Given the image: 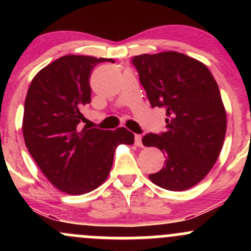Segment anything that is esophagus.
Here are the masks:
<instances>
[{"label": "esophagus", "instance_id": "34e87169", "mask_svg": "<svg viewBox=\"0 0 251 251\" xmlns=\"http://www.w3.org/2000/svg\"><path fill=\"white\" fill-rule=\"evenodd\" d=\"M134 144L139 148H142L143 143H142V135L140 134H134Z\"/></svg>", "mask_w": 251, "mask_h": 251}]
</instances>
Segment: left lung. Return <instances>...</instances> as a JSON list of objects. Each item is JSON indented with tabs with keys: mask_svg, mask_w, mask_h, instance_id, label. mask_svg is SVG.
I'll list each match as a JSON object with an SVG mask.
<instances>
[{
	"mask_svg": "<svg viewBox=\"0 0 251 251\" xmlns=\"http://www.w3.org/2000/svg\"><path fill=\"white\" fill-rule=\"evenodd\" d=\"M152 107L166 111V132L144 135L145 146L164 153L160 171L149 176L170 191L188 190L209 174L226 132L220 88L204 63L178 51L132 59Z\"/></svg>",
	"mask_w": 251,
	"mask_h": 251,
	"instance_id": "left-lung-1",
	"label": "left lung"
}]
</instances>
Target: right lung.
<instances>
[{"mask_svg":"<svg viewBox=\"0 0 251 251\" xmlns=\"http://www.w3.org/2000/svg\"><path fill=\"white\" fill-rule=\"evenodd\" d=\"M106 61L114 62L85 55L60 57L34 76L25 97V146L47 179L68 195L99 188L108 177L117 146L134 143L125 127H79L85 120L82 108L91 102L92 71Z\"/></svg>","mask_w":251,"mask_h":251,"instance_id":"1","label":"right lung"}]
</instances>
